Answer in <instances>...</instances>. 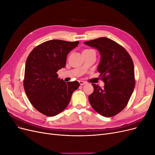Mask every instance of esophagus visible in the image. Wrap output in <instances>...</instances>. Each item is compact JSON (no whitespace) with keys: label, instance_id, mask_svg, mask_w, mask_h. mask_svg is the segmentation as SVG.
Segmentation results:
<instances>
[{"label":"esophagus","instance_id":"obj_1","mask_svg":"<svg viewBox=\"0 0 155 155\" xmlns=\"http://www.w3.org/2000/svg\"><path fill=\"white\" fill-rule=\"evenodd\" d=\"M79 83H80V85H85V84L87 83L85 81H79Z\"/></svg>","mask_w":155,"mask_h":155}]
</instances>
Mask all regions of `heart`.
Wrapping results in <instances>:
<instances>
[{"label":"heart","mask_w":155,"mask_h":155,"mask_svg":"<svg viewBox=\"0 0 155 155\" xmlns=\"http://www.w3.org/2000/svg\"><path fill=\"white\" fill-rule=\"evenodd\" d=\"M88 50H91V49H86V50H85L84 51H88Z\"/></svg>","instance_id":"obj_1"}]
</instances>
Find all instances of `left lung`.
Wrapping results in <instances>:
<instances>
[{
	"instance_id": "1",
	"label": "left lung",
	"mask_w": 155,
	"mask_h": 155,
	"mask_svg": "<svg viewBox=\"0 0 155 155\" xmlns=\"http://www.w3.org/2000/svg\"><path fill=\"white\" fill-rule=\"evenodd\" d=\"M101 55L97 71L105 85L92 83L94 92L88 96L92 108L100 114L112 117L127 105L135 87L134 64L126 50L107 37L85 42Z\"/></svg>"
}]
</instances>
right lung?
Instances as JSON below:
<instances>
[{
  "label": "right lung",
  "mask_w": 155,
  "mask_h": 155,
  "mask_svg": "<svg viewBox=\"0 0 155 155\" xmlns=\"http://www.w3.org/2000/svg\"><path fill=\"white\" fill-rule=\"evenodd\" d=\"M79 43L50 40L36 46L28 57L23 85L31 105L41 113L47 116L59 114L79 87L78 81L65 83L57 74L66 65L68 54Z\"/></svg>",
  "instance_id": "right-lung-1"
}]
</instances>
